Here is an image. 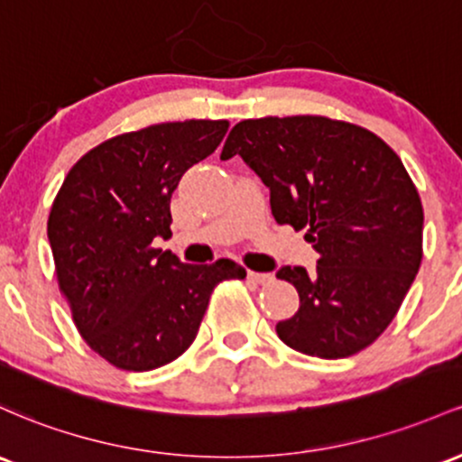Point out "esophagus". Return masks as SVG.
Listing matches in <instances>:
<instances>
[{"instance_id":"obj_1","label":"esophagus","mask_w":462,"mask_h":462,"mask_svg":"<svg viewBox=\"0 0 462 462\" xmlns=\"http://www.w3.org/2000/svg\"><path fill=\"white\" fill-rule=\"evenodd\" d=\"M247 278H250L252 282H258V285H270L273 281L272 273H261V272H247Z\"/></svg>"}]
</instances>
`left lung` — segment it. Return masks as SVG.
I'll return each instance as SVG.
<instances>
[{"instance_id": "8db88e82", "label": "left lung", "mask_w": 462, "mask_h": 462, "mask_svg": "<svg viewBox=\"0 0 462 462\" xmlns=\"http://www.w3.org/2000/svg\"><path fill=\"white\" fill-rule=\"evenodd\" d=\"M241 155L270 189L272 215L318 252L313 272L281 267L300 307L276 333L322 359L359 353L386 331L423 258V206L402 160L362 126L324 118L243 120L221 160Z\"/></svg>"}]
</instances>
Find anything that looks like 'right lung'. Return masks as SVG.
Listing matches in <instances>:
<instances>
[{
  "label": "right lung",
  "instance_id": "obj_1",
  "mask_svg": "<svg viewBox=\"0 0 462 462\" xmlns=\"http://www.w3.org/2000/svg\"><path fill=\"white\" fill-rule=\"evenodd\" d=\"M227 120L164 123L116 135L72 166L48 219L59 287L79 333L123 371L180 357L199 331L212 289L245 278L230 258L189 265L153 245L171 236L181 175L215 153Z\"/></svg>",
  "mask_w": 462,
  "mask_h": 462
}]
</instances>
